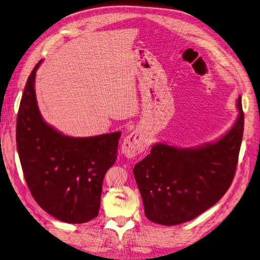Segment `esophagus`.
Wrapping results in <instances>:
<instances>
[{"instance_id":"1","label":"esophagus","mask_w":260,"mask_h":260,"mask_svg":"<svg viewBox=\"0 0 260 260\" xmlns=\"http://www.w3.org/2000/svg\"><path fill=\"white\" fill-rule=\"evenodd\" d=\"M147 139L139 131H134L124 139L122 153L127 157H135L147 149Z\"/></svg>"}]
</instances>
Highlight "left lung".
Returning a JSON list of instances; mask_svg holds the SVG:
<instances>
[{"instance_id":"1","label":"left lung","mask_w":260,"mask_h":260,"mask_svg":"<svg viewBox=\"0 0 260 260\" xmlns=\"http://www.w3.org/2000/svg\"><path fill=\"white\" fill-rule=\"evenodd\" d=\"M233 127L215 144L180 149L156 144L134 167L149 220L175 225L204 213L222 198L236 175L244 131L241 96Z\"/></svg>"}]
</instances>
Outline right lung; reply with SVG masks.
Returning a JSON list of instances; mask_svg holds the SVG:
<instances>
[{
  "mask_svg": "<svg viewBox=\"0 0 260 260\" xmlns=\"http://www.w3.org/2000/svg\"><path fill=\"white\" fill-rule=\"evenodd\" d=\"M30 73L16 124V142L24 179L36 202L55 218L87 222L98 216L103 181L116 158L121 132L72 138L47 125L37 105Z\"/></svg>",
  "mask_w": 260,
  "mask_h": 260,
  "instance_id": "right-lung-1",
  "label": "right lung"
}]
</instances>
